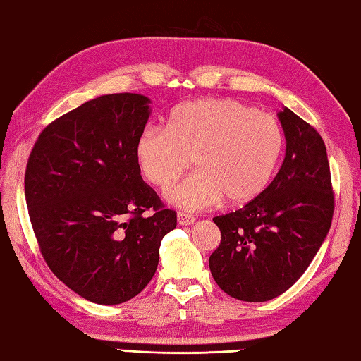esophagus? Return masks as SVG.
<instances>
[{"mask_svg":"<svg viewBox=\"0 0 361 361\" xmlns=\"http://www.w3.org/2000/svg\"><path fill=\"white\" fill-rule=\"evenodd\" d=\"M178 223L182 224V226H188V224H193L195 223V216L179 212L178 214Z\"/></svg>","mask_w":361,"mask_h":361,"instance_id":"1","label":"esophagus"}]
</instances>
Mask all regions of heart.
I'll return each mask as SVG.
<instances>
[{"mask_svg":"<svg viewBox=\"0 0 361 361\" xmlns=\"http://www.w3.org/2000/svg\"><path fill=\"white\" fill-rule=\"evenodd\" d=\"M284 138L274 116L233 99H204L176 106L165 130L147 128L135 160L151 185L166 188L193 160L196 171L166 192L183 210L255 201L274 178Z\"/></svg>","mask_w":361,"mask_h":361,"instance_id":"1","label":"heart"}]
</instances>
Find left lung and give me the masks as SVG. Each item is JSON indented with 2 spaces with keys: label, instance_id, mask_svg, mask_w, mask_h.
Segmentation results:
<instances>
[{
  "label": "left lung",
  "instance_id": "8db88e82",
  "mask_svg": "<svg viewBox=\"0 0 361 361\" xmlns=\"http://www.w3.org/2000/svg\"><path fill=\"white\" fill-rule=\"evenodd\" d=\"M286 155L275 179L247 206L215 216L221 242L209 257L216 284L243 302H267L286 292L329 234L333 200L321 135L284 106L278 113Z\"/></svg>",
  "mask_w": 361,
  "mask_h": 361
}]
</instances>
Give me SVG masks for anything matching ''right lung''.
<instances>
[{
    "label": "right lung",
    "instance_id": "1",
    "mask_svg": "<svg viewBox=\"0 0 361 361\" xmlns=\"http://www.w3.org/2000/svg\"><path fill=\"white\" fill-rule=\"evenodd\" d=\"M149 104L130 92L86 102L44 128L26 165L40 253L67 288L99 305L124 303L147 286L161 239L178 224L135 160Z\"/></svg>",
    "mask_w": 361,
    "mask_h": 361
}]
</instances>
